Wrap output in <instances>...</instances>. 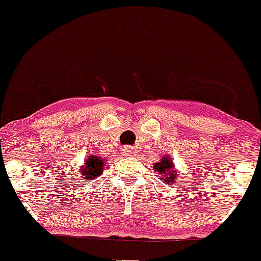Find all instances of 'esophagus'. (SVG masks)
Instances as JSON below:
<instances>
[{"instance_id": "1", "label": "esophagus", "mask_w": 261, "mask_h": 261, "mask_svg": "<svg viewBox=\"0 0 261 261\" xmlns=\"http://www.w3.org/2000/svg\"><path fill=\"white\" fill-rule=\"evenodd\" d=\"M121 154L126 155V156L132 154V148L129 147V146H124L123 148H121Z\"/></svg>"}]
</instances>
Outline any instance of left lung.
<instances>
[{
  "instance_id": "obj_1",
  "label": "left lung",
  "mask_w": 261,
  "mask_h": 261,
  "mask_svg": "<svg viewBox=\"0 0 261 261\" xmlns=\"http://www.w3.org/2000/svg\"><path fill=\"white\" fill-rule=\"evenodd\" d=\"M154 170L158 171V173H162V174H165V183L167 184H172L173 180L176 179V174L177 172L174 171V167H173V164L171 162V159L169 156H166V158H163L162 162L159 163H155L154 164Z\"/></svg>"
}]
</instances>
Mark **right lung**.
I'll return each mask as SVG.
<instances>
[{
  "instance_id": "1",
  "label": "right lung",
  "mask_w": 261,
  "mask_h": 261,
  "mask_svg": "<svg viewBox=\"0 0 261 261\" xmlns=\"http://www.w3.org/2000/svg\"><path fill=\"white\" fill-rule=\"evenodd\" d=\"M103 162L105 160H101L98 156L88 158L87 162H85V165L82 167L81 176L83 177V179H94L96 176L101 174L103 170Z\"/></svg>"
}]
</instances>
